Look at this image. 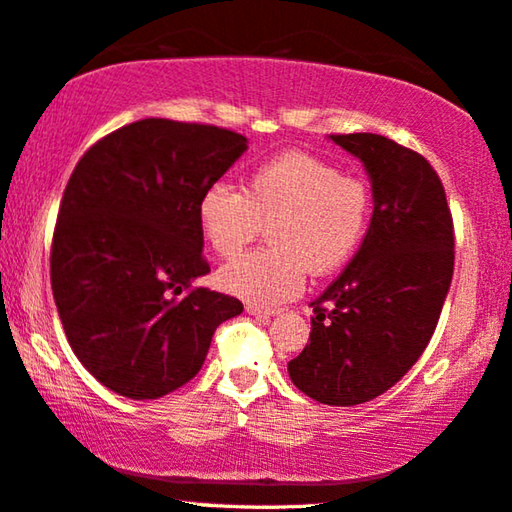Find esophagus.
Here are the masks:
<instances>
[{
  "label": "esophagus",
  "mask_w": 512,
  "mask_h": 512,
  "mask_svg": "<svg viewBox=\"0 0 512 512\" xmlns=\"http://www.w3.org/2000/svg\"><path fill=\"white\" fill-rule=\"evenodd\" d=\"M246 310H248V315L262 319V322H271V317L278 315V310H266V308H259V305H253V303L246 305Z\"/></svg>",
  "instance_id": "1"
}]
</instances>
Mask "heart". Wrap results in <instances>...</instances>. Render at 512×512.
<instances>
[{
    "mask_svg": "<svg viewBox=\"0 0 512 512\" xmlns=\"http://www.w3.org/2000/svg\"><path fill=\"white\" fill-rule=\"evenodd\" d=\"M197 223L211 250L236 257L269 225V248L227 264L218 285L255 305L301 294L308 271L329 276L361 246L370 223V190L331 163L289 151L246 177L243 193L213 183L197 204Z\"/></svg>",
    "mask_w": 512,
    "mask_h": 512,
    "instance_id": "obj_1",
    "label": "heart"
}]
</instances>
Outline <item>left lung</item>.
<instances>
[{
	"label": "left lung",
	"instance_id": "1",
	"mask_svg": "<svg viewBox=\"0 0 512 512\" xmlns=\"http://www.w3.org/2000/svg\"><path fill=\"white\" fill-rule=\"evenodd\" d=\"M372 183L370 227L345 271L312 301L310 342L287 365L308 398L375 400L425 352L451 289L453 218L427 160L375 133L331 135Z\"/></svg>",
	"mask_w": 512,
	"mask_h": 512
}]
</instances>
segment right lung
<instances>
[{"label": "right lung", "instance_id": "obj_1", "mask_svg": "<svg viewBox=\"0 0 512 512\" xmlns=\"http://www.w3.org/2000/svg\"><path fill=\"white\" fill-rule=\"evenodd\" d=\"M248 149L227 128L142 119L98 140L68 179L50 280L68 345L110 391L156 400L200 372L239 299L207 276L197 204Z\"/></svg>", "mask_w": 512, "mask_h": 512}]
</instances>
